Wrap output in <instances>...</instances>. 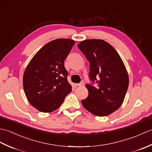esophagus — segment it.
I'll use <instances>...</instances> for the list:
<instances>
[{"label": "esophagus", "mask_w": 152, "mask_h": 152, "mask_svg": "<svg viewBox=\"0 0 152 152\" xmlns=\"http://www.w3.org/2000/svg\"><path fill=\"white\" fill-rule=\"evenodd\" d=\"M83 86V82H81L80 83H76V86H78V87H81V86Z\"/></svg>", "instance_id": "obj_1"}]
</instances>
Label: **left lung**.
<instances>
[{"instance_id":"8db88e82","label":"left lung","mask_w":152,"mask_h":152,"mask_svg":"<svg viewBox=\"0 0 152 152\" xmlns=\"http://www.w3.org/2000/svg\"><path fill=\"white\" fill-rule=\"evenodd\" d=\"M78 47L89 62V78L86 85L89 94L82 103L87 110L106 116L120 107L129 86V76L120 56L110 44L100 39L82 41ZM96 83V86L93 83Z\"/></svg>"}]
</instances>
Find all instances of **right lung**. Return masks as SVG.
I'll list each match as a JSON object with an SVG mask.
<instances>
[{
	"instance_id": "add662e5",
	"label": "right lung",
	"mask_w": 152,
	"mask_h": 152,
	"mask_svg": "<svg viewBox=\"0 0 152 152\" xmlns=\"http://www.w3.org/2000/svg\"><path fill=\"white\" fill-rule=\"evenodd\" d=\"M74 44L69 38L50 42L35 54L25 69L23 78L25 95L39 111L56 110L72 91L64 62Z\"/></svg>"
}]
</instances>
